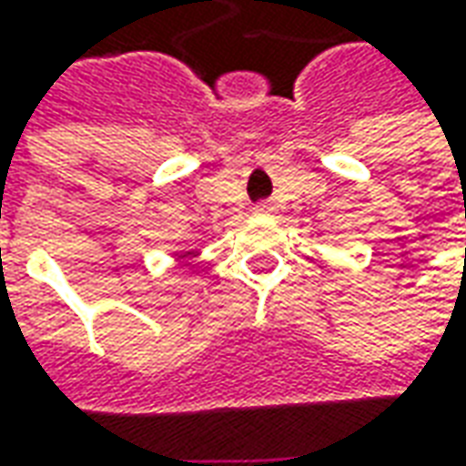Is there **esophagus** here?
I'll return each mask as SVG.
<instances>
[{"instance_id":"34e87169","label":"esophagus","mask_w":466,"mask_h":466,"mask_svg":"<svg viewBox=\"0 0 466 466\" xmlns=\"http://www.w3.org/2000/svg\"><path fill=\"white\" fill-rule=\"evenodd\" d=\"M254 212H257V215H272L275 207H272V202H259V205L254 207Z\"/></svg>"}]
</instances>
